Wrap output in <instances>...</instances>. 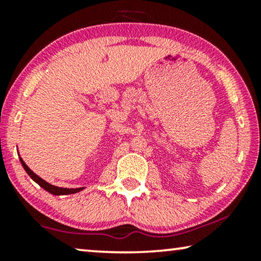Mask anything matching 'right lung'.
Instances as JSON below:
<instances>
[{"instance_id":"obj_1","label":"right lung","mask_w":261,"mask_h":261,"mask_svg":"<svg viewBox=\"0 0 261 261\" xmlns=\"http://www.w3.org/2000/svg\"><path fill=\"white\" fill-rule=\"evenodd\" d=\"M20 160H21V164H22V166H23V169L26 170V172L30 174L31 176V178L32 179H33L35 183H38L39 185H40V187L42 188V189H45L46 191H48L49 194H53V195H71V194H76V192H78V191H81L82 190V188H77V189H65V188H58V187H55V185H51V184H48L47 181H45L44 179H41L40 177L39 176H37V174H35L33 171H32L30 167H28L26 164L23 163V160L20 158Z\"/></svg>"}]
</instances>
